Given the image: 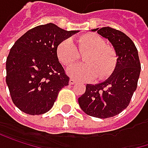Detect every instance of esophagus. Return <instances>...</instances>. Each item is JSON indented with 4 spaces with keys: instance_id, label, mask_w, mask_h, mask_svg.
I'll list each match as a JSON object with an SVG mask.
<instances>
[{
    "instance_id": "34e87169",
    "label": "esophagus",
    "mask_w": 148,
    "mask_h": 148,
    "mask_svg": "<svg viewBox=\"0 0 148 148\" xmlns=\"http://www.w3.org/2000/svg\"><path fill=\"white\" fill-rule=\"evenodd\" d=\"M76 82H76L75 80H73V79H70V80H69V84H70V85H73V84H75Z\"/></svg>"
}]
</instances>
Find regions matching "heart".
I'll use <instances>...</instances> for the list:
<instances>
[{
	"mask_svg": "<svg viewBox=\"0 0 148 148\" xmlns=\"http://www.w3.org/2000/svg\"><path fill=\"white\" fill-rule=\"evenodd\" d=\"M77 48L69 38L57 45L56 55L64 66H71L79 59V53H85L83 65H75L67 69L68 75L79 81H91L98 76L107 78L114 70L117 57L114 50L105 45L103 38L97 34L88 33L80 37Z\"/></svg>",
	"mask_w": 148,
	"mask_h": 148,
	"instance_id": "obj_1",
	"label": "heart"
}]
</instances>
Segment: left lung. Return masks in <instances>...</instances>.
<instances>
[{"mask_svg":"<svg viewBox=\"0 0 148 148\" xmlns=\"http://www.w3.org/2000/svg\"><path fill=\"white\" fill-rule=\"evenodd\" d=\"M112 45L117 63L110 77L97 84H87L86 91L78 98L81 109L91 117L108 119L122 112L130 103L137 88L140 73L138 51L122 31L110 27L91 29Z\"/></svg>","mask_w":148,"mask_h":148,"instance_id":"8db88e82","label":"left lung"}]
</instances>
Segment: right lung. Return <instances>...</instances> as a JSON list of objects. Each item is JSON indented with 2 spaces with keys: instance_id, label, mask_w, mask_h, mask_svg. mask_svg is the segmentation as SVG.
Instances as JSON below:
<instances>
[{
  "instance_id": "right-lung-1",
  "label": "right lung",
  "mask_w": 148,
  "mask_h": 148,
  "mask_svg": "<svg viewBox=\"0 0 148 148\" xmlns=\"http://www.w3.org/2000/svg\"><path fill=\"white\" fill-rule=\"evenodd\" d=\"M77 32L47 23L28 30L14 44L6 61V82L20 110L41 115L53 106L60 90L69 82L56 48Z\"/></svg>"
}]
</instances>
